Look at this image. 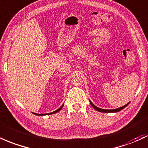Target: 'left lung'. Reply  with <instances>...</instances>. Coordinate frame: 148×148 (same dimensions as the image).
<instances>
[{
  "instance_id": "1",
  "label": "left lung",
  "mask_w": 148,
  "mask_h": 148,
  "mask_svg": "<svg viewBox=\"0 0 148 148\" xmlns=\"http://www.w3.org/2000/svg\"><path fill=\"white\" fill-rule=\"evenodd\" d=\"M90 105H92V108L95 109V110H96L97 111L100 112H105V113H108V112H119L120 110H123V109L126 108V107L128 105V104H129V103H128L127 105H124V106L121 107V108H120L115 109V110H104V109H100V108H97V107L95 106V105H94L93 104H92L90 101Z\"/></svg>"
}]
</instances>
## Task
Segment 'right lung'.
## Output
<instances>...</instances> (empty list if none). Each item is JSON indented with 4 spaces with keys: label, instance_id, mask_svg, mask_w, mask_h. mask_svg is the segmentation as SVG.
<instances>
[{
    "label": "right lung",
    "instance_id": "obj_1",
    "mask_svg": "<svg viewBox=\"0 0 148 148\" xmlns=\"http://www.w3.org/2000/svg\"><path fill=\"white\" fill-rule=\"evenodd\" d=\"M63 105H62V106L60 107V108L59 109H58V110H57L56 111L53 112H51V113H48V114H55V113H56V112H59L60 110L62 108ZM34 114H36V115H38V116H43V115H45V114H36V113H34Z\"/></svg>",
    "mask_w": 148,
    "mask_h": 148
}]
</instances>
